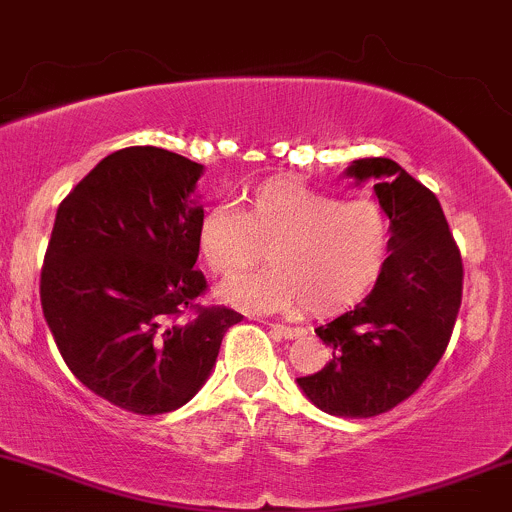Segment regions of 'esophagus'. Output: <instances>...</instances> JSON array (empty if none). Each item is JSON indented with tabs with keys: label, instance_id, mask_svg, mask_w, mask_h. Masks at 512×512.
<instances>
[{
	"label": "esophagus",
	"instance_id": "esophagus-1",
	"mask_svg": "<svg viewBox=\"0 0 512 512\" xmlns=\"http://www.w3.org/2000/svg\"><path fill=\"white\" fill-rule=\"evenodd\" d=\"M271 328L273 333L286 337V340H293V337H300L305 333L303 328H293V325H281V323H271Z\"/></svg>",
	"mask_w": 512,
	"mask_h": 512
}]
</instances>
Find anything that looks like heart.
Here are the masks:
<instances>
[{
    "label": "heart",
    "instance_id": "b5f03b06",
    "mask_svg": "<svg viewBox=\"0 0 512 512\" xmlns=\"http://www.w3.org/2000/svg\"><path fill=\"white\" fill-rule=\"evenodd\" d=\"M392 221L367 197L337 199L295 179H268L239 212L214 207L197 234L209 271L236 278L261 258L271 266L219 291L226 303L258 310L333 315L350 308L382 276L392 254Z\"/></svg>",
    "mask_w": 512,
    "mask_h": 512
}]
</instances>
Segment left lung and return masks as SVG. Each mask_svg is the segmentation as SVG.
Instances as JSON below:
<instances>
[{"mask_svg":"<svg viewBox=\"0 0 512 512\" xmlns=\"http://www.w3.org/2000/svg\"><path fill=\"white\" fill-rule=\"evenodd\" d=\"M345 175L374 182L392 221V254L355 310L315 328L333 357L298 377V387L323 412L367 419L412 397L444 357L461 308L463 263L436 194L397 162L365 157Z\"/></svg>","mask_w":512,"mask_h":512,"instance_id":"left-lung-1","label":"left lung"}]
</instances>
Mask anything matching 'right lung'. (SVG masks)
Listing matches in <instances>:
<instances>
[{
  "instance_id": "obj_1",
  "label": "right lung",
  "mask_w": 512,
  "mask_h": 512,
  "mask_svg": "<svg viewBox=\"0 0 512 512\" xmlns=\"http://www.w3.org/2000/svg\"><path fill=\"white\" fill-rule=\"evenodd\" d=\"M204 167L162 147L100 160L56 212L41 266V308L68 370L125 412L187 404L244 315L197 303ZM188 318L184 319L183 315Z\"/></svg>"
}]
</instances>
